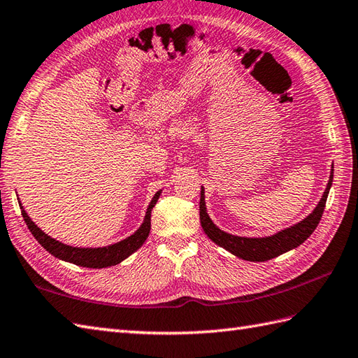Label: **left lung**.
<instances>
[{
    "instance_id": "8db88e82",
    "label": "left lung",
    "mask_w": 358,
    "mask_h": 358,
    "mask_svg": "<svg viewBox=\"0 0 358 358\" xmlns=\"http://www.w3.org/2000/svg\"><path fill=\"white\" fill-rule=\"evenodd\" d=\"M332 171L334 169H331V176H329V181L327 185L325 192H323L319 204L315 206V209L308 215V217L293 224V226L276 231L274 235L262 236V238L236 236L221 230L217 224L210 220L209 213H207L204 187L201 186V198H199V221H201V227L204 230V234L209 236L215 244L226 248L227 252L235 255L236 257H241V259L244 261L264 262V261L273 259V257H276L282 253L293 250V248L305 243V241L311 236L315 227H317V224L322 218L323 209H325L329 189L332 186V178H334Z\"/></svg>"
}]
</instances>
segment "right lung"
<instances>
[{
  "mask_svg": "<svg viewBox=\"0 0 358 358\" xmlns=\"http://www.w3.org/2000/svg\"><path fill=\"white\" fill-rule=\"evenodd\" d=\"M160 195H162V190L155 192V195L152 196L151 203H149L148 209H146L143 222H141V226L134 231V234L119 241V243L111 244V245H105V247H73V245H66L52 236H48L45 231L41 230L36 224L31 221L27 212L24 210L20 198H18V203L21 207L22 218H24V221H26L29 230L31 231V235L35 236L38 243L43 245L50 255H53L55 257H57V259H61V261L79 265V267L106 268V267H111V265L120 264L122 261L127 259L128 256L137 252L138 248L145 244V241L149 236V231H151L152 207L157 204V201H159Z\"/></svg>",
  "mask_w": 358,
  "mask_h": 358,
  "instance_id": "add662e5",
  "label": "right lung"
}]
</instances>
